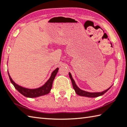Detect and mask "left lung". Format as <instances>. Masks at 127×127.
Instances as JSON below:
<instances>
[{"instance_id":"left-lung-1","label":"left lung","mask_w":127,"mask_h":127,"mask_svg":"<svg viewBox=\"0 0 127 127\" xmlns=\"http://www.w3.org/2000/svg\"><path fill=\"white\" fill-rule=\"evenodd\" d=\"M69 78H70L71 81H72V85H73V89L75 90V92L76 93V94L78 95H80V96H86V97H96L100 96L101 95H102L103 94H104L106 92H107L108 90L110 89V88L112 87L111 86L109 88H108L106 90H104L103 92H97V93H90V92H88L86 91H84V90H82L80 88L78 87V86L76 85V83H75L74 79H73L72 77V75L71 74L70 72H69Z\"/></svg>"}]
</instances>
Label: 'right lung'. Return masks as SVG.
Listing matches in <instances>:
<instances>
[{
  "label": "right lung",
  "mask_w": 127,
  "mask_h": 127,
  "mask_svg": "<svg viewBox=\"0 0 127 127\" xmlns=\"http://www.w3.org/2000/svg\"><path fill=\"white\" fill-rule=\"evenodd\" d=\"M59 69V68L58 67V68H56L55 70L52 72L50 78L48 80L47 82H46L44 84L42 85V87L35 89L26 88L22 87L21 86H20V85L17 84L16 83L14 82V81H13L12 78H11V77H10L9 73V72H8V75L10 82H11V83L14 85L15 89H16L19 93H20L22 95H24V96L27 97L32 98L43 96V95L48 94L50 93L51 88H52L53 81L54 79H55V77L57 73H58Z\"/></svg>",
  "instance_id": "add662e5"
}]
</instances>
